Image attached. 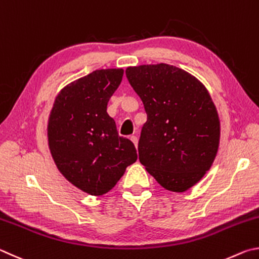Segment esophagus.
I'll list each match as a JSON object with an SVG mask.
<instances>
[{
  "mask_svg": "<svg viewBox=\"0 0 259 259\" xmlns=\"http://www.w3.org/2000/svg\"><path fill=\"white\" fill-rule=\"evenodd\" d=\"M131 141H132V142L134 143L135 148H138V142H139L138 137H135V135H132V137H131Z\"/></svg>",
  "mask_w": 259,
  "mask_h": 259,
  "instance_id": "obj_1",
  "label": "esophagus"
}]
</instances>
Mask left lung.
Here are the masks:
<instances>
[{
    "mask_svg": "<svg viewBox=\"0 0 259 259\" xmlns=\"http://www.w3.org/2000/svg\"><path fill=\"white\" fill-rule=\"evenodd\" d=\"M126 77L147 112L140 161L162 188L185 191L210 168L219 149L220 119L209 93L167 63L128 67Z\"/></svg>",
    "mask_w": 259,
    "mask_h": 259,
    "instance_id": "obj_1",
    "label": "left lung"
}]
</instances>
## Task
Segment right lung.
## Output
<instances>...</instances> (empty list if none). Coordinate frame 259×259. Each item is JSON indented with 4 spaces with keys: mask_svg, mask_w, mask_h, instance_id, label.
I'll return each mask as SVG.
<instances>
[{
    "mask_svg": "<svg viewBox=\"0 0 259 259\" xmlns=\"http://www.w3.org/2000/svg\"><path fill=\"white\" fill-rule=\"evenodd\" d=\"M122 74L101 69L72 81L59 93L50 115L49 146L58 169L92 196L110 191L138 159L133 142L118 135L107 112Z\"/></svg>",
    "mask_w": 259,
    "mask_h": 259,
    "instance_id": "add662e5",
    "label": "right lung"
}]
</instances>
